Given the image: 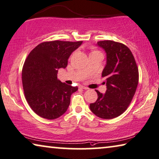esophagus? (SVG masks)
<instances>
[{
    "mask_svg": "<svg viewBox=\"0 0 159 159\" xmlns=\"http://www.w3.org/2000/svg\"><path fill=\"white\" fill-rule=\"evenodd\" d=\"M80 89H84V90H87V89H88V88H87V87H86V86H80Z\"/></svg>",
    "mask_w": 159,
    "mask_h": 159,
    "instance_id": "obj_1",
    "label": "esophagus"
}]
</instances>
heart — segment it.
Returning a JSON list of instances; mask_svg holds the SVG:
<instances>
[{
  "mask_svg": "<svg viewBox=\"0 0 159 159\" xmlns=\"http://www.w3.org/2000/svg\"><path fill=\"white\" fill-rule=\"evenodd\" d=\"M98 51H95V50H93V51H91V53H98Z\"/></svg>",
  "mask_w": 159,
  "mask_h": 159,
  "instance_id": "b5f03b06",
  "label": "heart"
}]
</instances>
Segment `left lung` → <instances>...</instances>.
Wrapping results in <instances>:
<instances>
[{"label": "left lung", "mask_w": 159, "mask_h": 159, "mask_svg": "<svg viewBox=\"0 0 159 159\" xmlns=\"http://www.w3.org/2000/svg\"><path fill=\"white\" fill-rule=\"evenodd\" d=\"M97 44L105 50L107 56L102 72L107 90L105 94L96 90L98 98L90 104V109L99 118L111 119L121 115L131 103L139 84V68L125 45L110 40Z\"/></svg>", "instance_id": "8db88e82"}]
</instances>
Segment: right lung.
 I'll return each instance as SVG.
<instances>
[{"mask_svg":"<svg viewBox=\"0 0 159 159\" xmlns=\"http://www.w3.org/2000/svg\"><path fill=\"white\" fill-rule=\"evenodd\" d=\"M82 43L43 42L28 54L22 70L23 88L28 105L39 116L56 119L67 111L78 87L61 82L57 73L67 66L70 54Z\"/></svg>","mask_w":159,"mask_h":159,"instance_id":"add662e5","label":"right lung"}]
</instances>
